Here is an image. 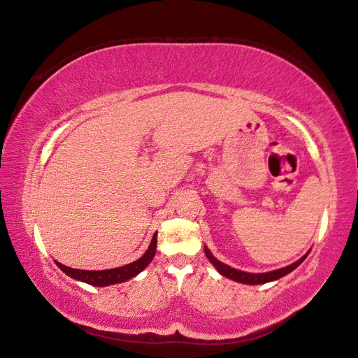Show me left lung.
<instances>
[{"label":"left lung","instance_id":"obj_1","mask_svg":"<svg viewBox=\"0 0 358 358\" xmlns=\"http://www.w3.org/2000/svg\"><path fill=\"white\" fill-rule=\"evenodd\" d=\"M204 254H206V257L209 258V262L215 266V269L220 273H222V275H224L226 278H231L234 281H238V283H245V285H263V283H269V281L278 280L281 277L287 275V273L292 272L296 268V266H300L303 262H305V258L308 257L309 252L306 255H303L299 262L289 264V266H286V268L271 271V272H264V273H250V272H245V271H238L235 268H231V266H227L220 260H217V258L210 254V250L206 246H204Z\"/></svg>","mask_w":358,"mask_h":358}]
</instances>
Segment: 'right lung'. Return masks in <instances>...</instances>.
I'll return each mask as SVG.
<instances>
[{"label": "right lung", "instance_id": "obj_1", "mask_svg": "<svg viewBox=\"0 0 358 358\" xmlns=\"http://www.w3.org/2000/svg\"><path fill=\"white\" fill-rule=\"evenodd\" d=\"M155 250H157V232L154 234V237H152L150 245L146 252H144V255L138 258L136 262L121 266V268H113V269H106V271H81V269H72L69 266H64L58 262L55 263L58 268L64 273H67L69 277L78 281H85L87 285L103 287L109 285L123 283V281H127L132 277H135L136 273H140L152 262V258L155 255Z\"/></svg>", "mask_w": 358, "mask_h": 358}]
</instances>
